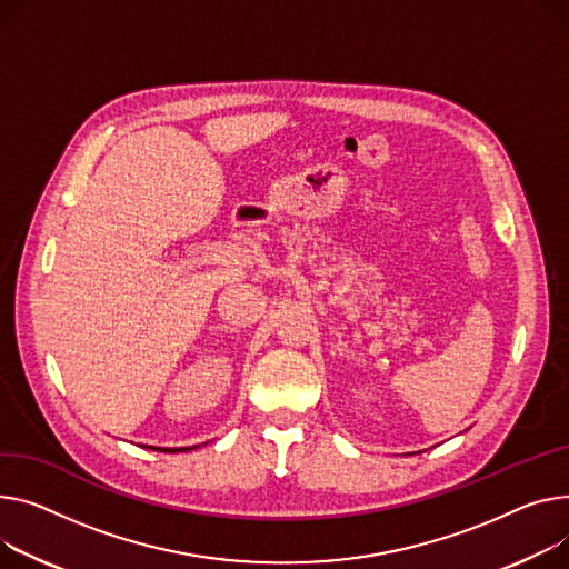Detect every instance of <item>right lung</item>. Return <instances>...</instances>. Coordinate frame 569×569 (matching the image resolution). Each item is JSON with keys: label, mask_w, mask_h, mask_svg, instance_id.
<instances>
[{"label": "right lung", "mask_w": 569, "mask_h": 569, "mask_svg": "<svg viewBox=\"0 0 569 569\" xmlns=\"http://www.w3.org/2000/svg\"><path fill=\"white\" fill-rule=\"evenodd\" d=\"M153 450H162V452H184V450H192V448H199V446H184V448H158V446H150Z\"/></svg>", "instance_id": "1"}]
</instances>
